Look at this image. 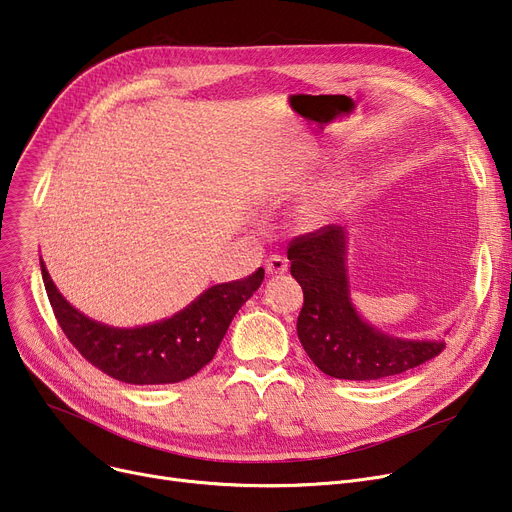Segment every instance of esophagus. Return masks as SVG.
<instances>
[{"label":"esophagus","mask_w":512,"mask_h":512,"mask_svg":"<svg viewBox=\"0 0 512 512\" xmlns=\"http://www.w3.org/2000/svg\"><path fill=\"white\" fill-rule=\"evenodd\" d=\"M265 272L270 276H280L288 272V259L282 255H270L265 259Z\"/></svg>","instance_id":"obj_1"}]
</instances>
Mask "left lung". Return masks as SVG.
I'll return each mask as SVG.
<instances>
[{"instance_id":"left-lung-1","label":"left lung","mask_w":512,"mask_h":512,"mask_svg":"<svg viewBox=\"0 0 512 512\" xmlns=\"http://www.w3.org/2000/svg\"><path fill=\"white\" fill-rule=\"evenodd\" d=\"M290 274L305 303L297 334L309 359L338 380H382L413 369L444 351L442 340L394 338L369 326L351 301L346 232L326 226L288 245Z\"/></svg>"}]
</instances>
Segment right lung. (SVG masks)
I'll use <instances>...</instances> for the list:
<instances>
[{
    "instance_id": "right-lung-1",
    "label": "right lung",
    "mask_w": 512,
    "mask_h": 512,
    "mask_svg": "<svg viewBox=\"0 0 512 512\" xmlns=\"http://www.w3.org/2000/svg\"><path fill=\"white\" fill-rule=\"evenodd\" d=\"M47 297L60 328L76 351L114 380L176 384L203 369L218 351L230 321L263 282V267L249 278L215 284L176 315L141 328H112L74 309L49 278L41 259Z\"/></svg>"
}]
</instances>
